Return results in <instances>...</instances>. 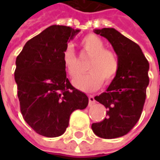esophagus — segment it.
I'll return each mask as SVG.
<instances>
[{
	"mask_svg": "<svg viewBox=\"0 0 160 160\" xmlns=\"http://www.w3.org/2000/svg\"><path fill=\"white\" fill-rule=\"evenodd\" d=\"M88 98H89V104H92L95 103V98H94L93 96L90 95V96L88 97Z\"/></svg>",
	"mask_w": 160,
	"mask_h": 160,
	"instance_id": "esophagus-1",
	"label": "esophagus"
}]
</instances>
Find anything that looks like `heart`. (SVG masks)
<instances>
[{"label": "heart", "instance_id": "heart-1", "mask_svg": "<svg viewBox=\"0 0 160 160\" xmlns=\"http://www.w3.org/2000/svg\"><path fill=\"white\" fill-rule=\"evenodd\" d=\"M81 46L91 60L88 63L90 73L80 75L73 80V87L82 92H93L104 83L113 81L119 70V61L111 50L105 49L104 42L95 35H87L81 41ZM63 66L70 77L79 73V67L74 50L68 46L63 52Z\"/></svg>", "mask_w": 160, "mask_h": 160}]
</instances>
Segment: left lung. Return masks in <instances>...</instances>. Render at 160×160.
Listing matches in <instances>:
<instances>
[{"mask_svg": "<svg viewBox=\"0 0 160 160\" xmlns=\"http://www.w3.org/2000/svg\"><path fill=\"white\" fill-rule=\"evenodd\" d=\"M93 32L111 42L119 70L106 92L94 98L107 109V117L92 124V129L98 137L114 139L128 134L141 118L149 84V63L141 47L114 28Z\"/></svg>", "mask_w": 160, "mask_h": 160, "instance_id": "8db88e82", "label": "left lung"}]
</instances>
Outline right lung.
Returning a JSON list of instances; mask_svg holds the SVG:
<instances>
[{
	"mask_svg": "<svg viewBox=\"0 0 160 160\" xmlns=\"http://www.w3.org/2000/svg\"><path fill=\"white\" fill-rule=\"evenodd\" d=\"M80 30L51 26L30 39L16 58L14 80L20 111L38 134L57 137L66 131L75 110L88 105L86 94L67 78L63 52Z\"/></svg>",
	"mask_w": 160,
	"mask_h": 160,
	"instance_id": "right-lung-1",
	"label": "right lung"
}]
</instances>
